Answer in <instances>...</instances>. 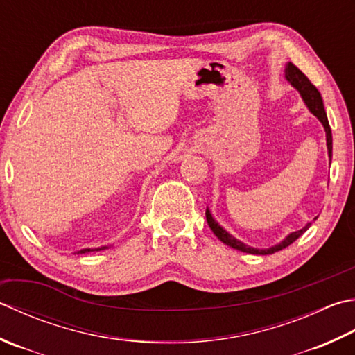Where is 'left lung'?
I'll list each match as a JSON object with an SVG mask.
<instances>
[{
	"label": "left lung",
	"mask_w": 355,
	"mask_h": 355,
	"mask_svg": "<svg viewBox=\"0 0 355 355\" xmlns=\"http://www.w3.org/2000/svg\"><path fill=\"white\" fill-rule=\"evenodd\" d=\"M284 76H286V80L291 83V85H293L298 90V92H300L304 104H306L308 109L311 110V114H314L323 124L324 132H326V144H328V155L331 158L332 157V134H331L329 121H328V116H326V110L323 106V100H322L320 92H318L317 87L308 80V76L304 75L297 66H294L293 62H288L286 64V69H284ZM206 220H207V225H209V227L212 229V232L217 235L218 240L223 241L225 245L237 249V251L246 252V254H254V255H269V254H274L277 251H282V249L288 248L291 243H294L303 232H306L308 227L311 226V223H308L303 229H300V231L291 232L286 239L279 243V245L270 246L268 249H257V248L245 245V243L232 237L231 234L225 231V229L212 218V214L209 209H206Z\"/></svg>",
	"instance_id": "1"
}]
</instances>
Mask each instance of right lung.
<instances>
[{
  "label": "right lung",
  "mask_w": 355,
  "mask_h": 355,
  "mask_svg": "<svg viewBox=\"0 0 355 355\" xmlns=\"http://www.w3.org/2000/svg\"><path fill=\"white\" fill-rule=\"evenodd\" d=\"M109 246H101V248H95V249H81V251H78V254H86V252H92V251H101V249H107Z\"/></svg>",
  "instance_id": "1"
}]
</instances>
